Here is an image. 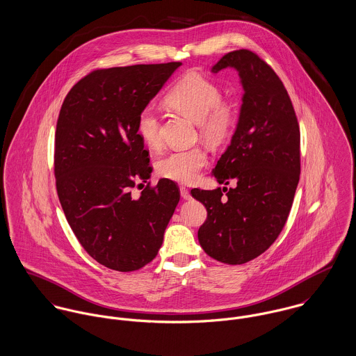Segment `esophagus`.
Segmentation results:
<instances>
[{"label": "esophagus", "mask_w": 356, "mask_h": 356, "mask_svg": "<svg viewBox=\"0 0 356 356\" xmlns=\"http://www.w3.org/2000/svg\"><path fill=\"white\" fill-rule=\"evenodd\" d=\"M180 195L183 199H186V200H188V199H191V194H190V190L188 188H186V187H180Z\"/></svg>", "instance_id": "1"}]
</instances>
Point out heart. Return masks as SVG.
I'll use <instances>...</instances> for the list:
<instances>
[{"mask_svg":"<svg viewBox=\"0 0 356 356\" xmlns=\"http://www.w3.org/2000/svg\"><path fill=\"white\" fill-rule=\"evenodd\" d=\"M165 104L175 112L195 121L199 135L211 146L225 143L235 131L237 109L232 101L224 99L220 86L197 72H188L166 92ZM136 132L146 146L159 149L162 143L161 119L153 108H145L136 120ZM207 163V153L202 147L176 150L159 159V176L191 183Z\"/></svg>","mask_w":356,"mask_h":356,"instance_id":"obj_1","label":"heart"}]
</instances>
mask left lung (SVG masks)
<instances>
[{"label":"left lung","instance_id":"obj_1","mask_svg":"<svg viewBox=\"0 0 356 356\" xmlns=\"http://www.w3.org/2000/svg\"><path fill=\"white\" fill-rule=\"evenodd\" d=\"M235 68L244 90L236 131L213 175L235 188L191 190L207 218L197 231L204 252L228 265L265 252L282 231L300 176V131L291 98L258 54L240 49L213 68Z\"/></svg>","mask_w":356,"mask_h":356}]
</instances>
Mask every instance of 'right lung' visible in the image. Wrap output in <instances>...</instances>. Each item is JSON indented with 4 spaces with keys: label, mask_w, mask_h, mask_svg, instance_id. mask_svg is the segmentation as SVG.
<instances>
[{
    "label": "right lung",
    "mask_w": 356,
    "mask_h": 356,
    "mask_svg": "<svg viewBox=\"0 0 356 356\" xmlns=\"http://www.w3.org/2000/svg\"><path fill=\"white\" fill-rule=\"evenodd\" d=\"M180 65L95 70L70 90L58 115L54 176L61 207L87 254L118 272L156 258L180 200L169 179L130 195L153 170L136 120Z\"/></svg>",
    "instance_id": "add662e5"
}]
</instances>
